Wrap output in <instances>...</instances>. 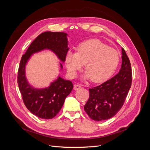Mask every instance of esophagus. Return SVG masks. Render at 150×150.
<instances>
[{"label": "esophagus", "mask_w": 150, "mask_h": 150, "mask_svg": "<svg viewBox=\"0 0 150 150\" xmlns=\"http://www.w3.org/2000/svg\"><path fill=\"white\" fill-rule=\"evenodd\" d=\"M81 88V86H79V85H77V84H75L74 86V89L75 91H77V90H79V89Z\"/></svg>", "instance_id": "esophagus-1"}]
</instances>
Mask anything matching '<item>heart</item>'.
Listing matches in <instances>:
<instances>
[{
	"mask_svg": "<svg viewBox=\"0 0 150 150\" xmlns=\"http://www.w3.org/2000/svg\"><path fill=\"white\" fill-rule=\"evenodd\" d=\"M120 59V54L115 49L108 47L98 39H90L80 44L77 52L68 51L65 62L71 78H76L85 64L86 71L83 78L91 79L93 83H101L114 73Z\"/></svg>",
	"mask_w": 150,
	"mask_h": 150,
	"instance_id": "obj_1",
	"label": "heart"
}]
</instances>
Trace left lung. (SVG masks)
<instances>
[{
  "instance_id": "1",
  "label": "left lung",
  "mask_w": 150,
  "mask_h": 150,
  "mask_svg": "<svg viewBox=\"0 0 150 150\" xmlns=\"http://www.w3.org/2000/svg\"><path fill=\"white\" fill-rule=\"evenodd\" d=\"M122 64L118 73L97 87L89 89V98L84 107L94 121L106 120L114 116L125 103L132 82L130 61L121 48Z\"/></svg>"
}]
</instances>
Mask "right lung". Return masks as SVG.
Returning <instances> with one entry per match:
<instances>
[{
	"label": "right lung",
	"instance_id": "right-lung-1",
	"mask_svg": "<svg viewBox=\"0 0 150 150\" xmlns=\"http://www.w3.org/2000/svg\"><path fill=\"white\" fill-rule=\"evenodd\" d=\"M68 35L59 32H44L30 44L20 62L17 77L18 86L26 108L40 118L52 119L59 112L66 98L73 88L69 80L60 76L48 87L37 88L32 86L27 79L25 67L32 55L44 50H49L56 54L62 62L65 61L66 54L69 51ZM60 63V71L62 69Z\"/></svg>",
	"mask_w": 150,
	"mask_h": 150
}]
</instances>
